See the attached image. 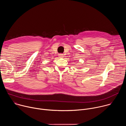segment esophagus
<instances>
[{"label":"esophagus","mask_w":126,"mask_h":126,"mask_svg":"<svg viewBox=\"0 0 126 126\" xmlns=\"http://www.w3.org/2000/svg\"><path fill=\"white\" fill-rule=\"evenodd\" d=\"M59 57H60V58H63V57H64L63 54H60L59 55Z\"/></svg>","instance_id":"34e87169"}]
</instances>
